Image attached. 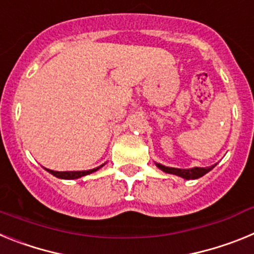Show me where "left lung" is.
<instances>
[{
    "label": "left lung",
    "mask_w": 254,
    "mask_h": 254,
    "mask_svg": "<svg viewBox=\"0 0 254 254\" xmlns=\"http://www.w3.org/2000/svg\"><path fill=\"white\" fill-rule=\"evenodd\" d=\"M158 168H160L163 172L169 173V174H176V176L182 177V178L185 179H197L199 177L205 176L206 173L210 172L215 165L212 167H207V168H192V169H178V168H169V167H164L161 164H156Z\"/></svg>",
    "instance_id": "8db88e82"
}]
</instances>
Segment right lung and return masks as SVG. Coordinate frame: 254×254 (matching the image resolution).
<instances>
[{
  "label": "right lung",
  "mask_w": 254,
  "mask_h": 254,
  "mask_svg": "<svg viewBox=\"0 0 254 254\" xmlns=\"http://www.w3.org/2000/svg\"><path fill=\"white\" fill-rule=\"evenodd\" d=\"M103 165H100V167L98 168H94V169H90V170H82V172H55V170H48L51 174H53L55 177H57V178H62V179H76V178H80V177H84V176H87V174H90V173L95 172V170H98L99 168H102Z\"/></svg>",
  "instance_id": "obj_1"
}]
</instances>
